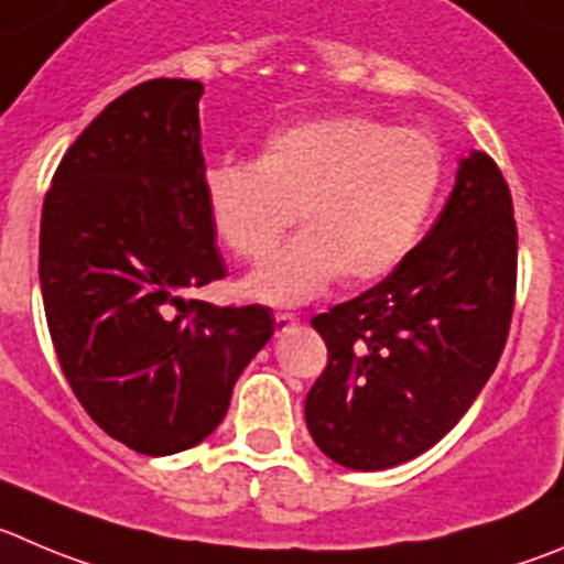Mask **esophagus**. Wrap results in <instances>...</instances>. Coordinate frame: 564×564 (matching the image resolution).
<instances>
[{"instance_id":"34e87169","label":"esophagus","mask_w":564,"mask_h":564,"mask_svg":"<svg viewBox=\"0 0 564 564\" xmlns=\"http://www.w3.org/2000/svg\"><path fill=\"white\" fill-rule=\"evenodd\" d=\"M300 323V317L297 314H292V312H275V328H278V334H286L289 328H294V325Z\"/></svg>"}]
</instances>
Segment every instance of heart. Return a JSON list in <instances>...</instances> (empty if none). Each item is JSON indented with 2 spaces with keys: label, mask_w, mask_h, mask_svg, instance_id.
Returning <instances> with one entry per match:
<instances>
[{
  "label": "heart",
  "mask_w": 564,
  "mask_h": 564,
  "mask_svg": "<svg viewBox=\"0 0 564 564\" xmlns=\"http://www.w3.org/2000/svg\"><path fill=\"white\" fill-rule=\"evenodd\" d=\"M429 133L372 116H330L281 130L256 163L223 161L203 175L210 228L230 256L261 264L294 214V236L247 281L252 297L294 306L336 278L367 286L412 252L442 186Z\"/></svg>",
  "instance_id": "1"
}]
</instances>
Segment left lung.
I'll return each instance as SVG.
<instances>
[{
  "label": "left lung",
  "mask_w": 564,
  "mask_h": 564,
  "mask_svg": "<svg viewBox=\"0 0 564 564\" xmlns=\"http://www.w3.org/2000/svg\"><path fill=\"white\" fill-rule=\"evenodd\" d=\"M514 283L512 194L498 163L470 152L425 239L381 283L312 319L328 347L306 398L317 448L383 470L436 445L501 359Z\"/></svg>",
  "instance_id": "left-lung-1"
}]
</instances>
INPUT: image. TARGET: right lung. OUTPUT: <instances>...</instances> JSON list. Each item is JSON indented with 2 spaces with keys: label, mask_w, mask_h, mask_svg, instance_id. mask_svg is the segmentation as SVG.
I'll list each match as a JSON object with an SVG mask.
<instances>
[{
  "label": "right lung",
  "mask_w": 564,
  "mask_h": 564,
  "mask_svg": "<svg viewBox=\"0 0 564 564\" xmlns=\"http://www.w3.org/2000/svg\"><path fill=\"white\" fill-rule=\"evenodd\" d=\"M203 83L158 77L77 135L41 210L46 325L94 423L144 456L199 445L270 341L267 306L183 292L225 278L203 199Z\"/></svg>",
  "instance_id": "1"
}]
</instances>
